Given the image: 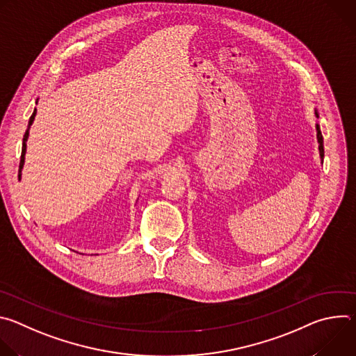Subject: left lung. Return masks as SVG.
I'll return each instance as SVG.
<instances>
[{
    "label": "left lung",
    "instance_id": "left-lung-1",
    "mask_svg": "<svg viewBox=\"0 0 356 356\" xmlns=\"http://www.w3.org/2000/svg\"><path fill=\"white\" fill-rule=\"evenodd\" d=\"M316 115L318 117V114L316 113ZM317 139H318V143H320V146H318V149H320V156H321V159L324 158V145H323V134H321V129H320V127L317 125Z\"/></svg>",
    "mask_w": 356,
    "mask_h": 356
}]
</instances>
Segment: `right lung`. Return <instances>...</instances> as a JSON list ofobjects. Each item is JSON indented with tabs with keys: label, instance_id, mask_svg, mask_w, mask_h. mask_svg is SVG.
I'll return each mask as SVG.
<instances>
[{
	"label": "right lung",
	"instance_id": "add662e5",
	"mask_svg": "<svg viewBox=\"0 0 356 356\" xmlns=\"http://www.w3.org/2000/svg\"><path fill=\"white\" fill-rule=\"evenodd\" d=\"M35 114H36V108H35L33 114H32V115H31V118H29L28 129H26V132H25V135H24V142H22V154H21V162H19V170H18V177H19V179H21V170H22V168H24V162H25V150H26V139H28V135H29V127L32 125V122H33V120H35Z\"/></svg>",
	"mask_w": 356,
	"mask_h": 356
}]
</instances>
